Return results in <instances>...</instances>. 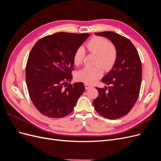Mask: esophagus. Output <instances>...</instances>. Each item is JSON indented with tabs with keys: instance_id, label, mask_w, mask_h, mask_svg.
Instances as JSON below:
<instances>
[{
	"instance_id": "1",
	"label": "esophagus",
	"mask_w": 161,
	"mask_h": 161,
	"mask_svg": "<svg viewBox=\"0 0 161 161\" xmlns=\"http://www.w3.org/2000/svg\"><path fill=\"white\" fill-rule=\"evenodd\" d=\"M85 89H86V90H87V89H91V88H92V85H88V84H86V83L85 84Z\"/></svg>"
}]
</instances>
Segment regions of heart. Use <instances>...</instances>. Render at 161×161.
<instances>
[{"instance_id": "b5f03b06", "label": "heart", "mask_w": 161, "mask_h": 161, "mask_svg": "<svg viewBox=\"0 0 161 161\" xmlns=\"http://www.w3.org/2000/svg\"><path fill=\"white\" fill-rule=\"evenodd\" d=\"M86 47L90 53L95 55L93 67L86 66L76 73L77 80L86 84H92L102 76V69L111 70L117 60V50L114 45L106 39L101 37H93L86 43ZM85 55L82 47L76 50L73 57L75 65H80L83 62Z\"/></svg>"}]
</instances>
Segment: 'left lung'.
<instances>
[{
	"label": "left lung",
	"mask_w": 161,
	"mask_h": 161,
	"mask_svg": "<svg viewBox=\"0 0 161 161\" xmlns=\"http://www.w3.org/2000/svg\"><path fill=\"white\" fill-rule=\"evenodd\" d=\"M108 38L117 50V60L101 81L108 87L96 89L98 97L93 101L97 113L109 119L128 114L138 99L142 82V64L138 53L131 41L112 31L95 33Z\"/></svg>",
	"instance_id": "left-lung-1"
}]
</instances>
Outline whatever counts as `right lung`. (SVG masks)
<instances>
[{
    "label": "right lung",
    "instance_id": "right-lung-1",
    "mask_svg": "<svg viewBox=\"0 0 161 161\" xmlns=\"http://www.w3.org/2000/svg\"><path fill=\"white\" fill-rule=\"evenodd\" d=\"M89 33L59 32L39 40L30 52L25 77L30 98L41 114L60 118L70 114L85 91L81 82L69 84L75 52Z\"/></svg>",
    "mask_w": 161,
    "mask_h": 161
}]
</instances>
